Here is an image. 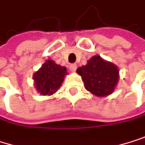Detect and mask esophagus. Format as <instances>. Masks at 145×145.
<instances>
[{
  "instance_id": "esophagus-1",
  "label": "esophagus",
  "mask_w": 145,
  "mask_h": 145,
  "mask_svg": "<svg viewBox=\"0 0 145 145\" xmlns=\"http://www.w3.org/2000/svg\"><path fill=\"white\" fill-rule=\"evenodd\" d=\"M69 70H70V71L75 72V71H76V64H75V63L70 64V65L69 66Z\"/></svg>"
}]
</instances>
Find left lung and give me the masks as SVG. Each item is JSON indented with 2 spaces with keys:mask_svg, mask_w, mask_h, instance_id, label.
I'll return each mask as SVG.
<instances>
[{
  "mask_svg": "<svg viewBox=\"0 0 145 145\" xmlns=\"http://www.w3.org/2000/svg\"><path fill=\"white\" fill-rule=\"evenodd\" d=\"M76 72L82 76L85 88L98 97L111 95L120 79L118 67L100 56L92 57L87 64L79 67Z\"/></svg>",
  "mask_w": 145,
  "mask_h": 145,
  "instance_id": "left-lung-1",
  "label": "left lung"
}]
</instances>
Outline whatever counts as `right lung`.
<instances>
[{"label":"right lung","instance_id":"1","mask_svg":"<svg viewBox=\"0 0 145 145\" xmlns=\"http://www.w3.org/2000/svg\"><path fill=\"white\" fill-rule=\"evenodd\" d=\"M67 74L64 66L62 67L53 60L48 59L33 75L35 88L42 95H51L61 87Z\"/></svg>","mask_w":145,"mask_h":145}]
</instances>
